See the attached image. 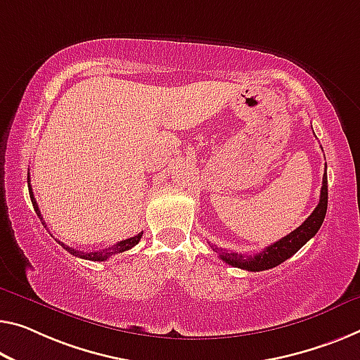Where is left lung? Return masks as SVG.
Masks as SVG:
<instances>
[{
  "label": "left lung",
  "instance_id": "8db88e82",
  "mask_svg": "<svg viewBox=\"0 0 360 360\" xmlns=\"http://www.w3.org/2000/svg\"><path fill=\"white\" fill-rule=\"evenodd\" d=\"M328 206V180H327V164H325V174L322 188H320V201L317 207L314 209V212L304 220V222L297 226L296 230H292L290 235L281 238V240L275 241L274 245L265 248L264 251L257 254H238L231 251H220L219 256L224 262L233 267L250 270V272H261V270L274 269L281 262H285L286 259H290L292 254H296L306 243L315 236L320 226L323 224L325 214H327Z\"/></svg>",
  "mask_w": 360,
  "mask_h": 360
}]
</instances>
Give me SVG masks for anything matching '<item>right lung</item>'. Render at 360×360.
I'll return each instance as SVG.
<instances>
[{
    "label": "right lung",
    "mask_w": 360,
    "mask_h": 360,
    "mask_svg": "<svg viewBox=\"0 0 360 360\" xmlns=\"http://www.w3.org/2000/svg\"><path fill=\"white\" fill-rule=\"evenodd\" d=\"M27 181H29V184H30V176H29V175H27ZM29 193H30V199H32L33 209H35V212H37L38 217H40V219L43 220V217H41V212H40V209H38L37 199H35V196H33V191H32V186H30V185H29ZM41 224L45 225V222H41ZM45 226H46V225H45ZM141 236H143V233H138L136 236H131V238H127V240L119 241L117 245H114V246H110V248H106V250L95 251V252H82V251H79V250H74V248H70V246H68V245H64L63 241H58V243H59L60 246L64 248L65 251L70 252L72 256L80 257V259H88V261H98V262H103V261H106V259H109L110 256H114V254H119V252H124V251H129V250H131V248L138 245V241H140V238H141Z\"/></svg>",
    "instance_id": "1"
}]
</instances>
